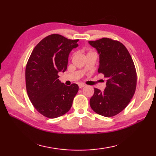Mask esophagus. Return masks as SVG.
Returning a JSON list of instances; mask_svg holds the SVG:
<instances>
[{"mask_svg": "<svg viewBox=\"0 0 156 156\" xmlns=\"http://www.w3.org/2000/svg\"><path fill=\"white\" fill-rule=\"evenodd\" d=\"M84 84H82V83H80V84H78V87H79V88H83L84 87Z\"/></svg>", "mask_w": 156, "mask_h": 156, "instance_id": "34e87169", "label": "esophagus"}]
</instances>
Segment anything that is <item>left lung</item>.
I'll list each match as a JSON object with an SVG mask.
<instances>
[{
	"label": "left lung",
	"instance_id": "obj_1",
	"mask_svg": "<svg viewBox=\"0 0 156 156\" xmlns=\"http://www.w3.org/2000/svg\"><path fill=\"white\" fill-rule=\"evenodd\" d=\"M88 44L99 55L98 73L107 78L104 91L94 88L90 107L102 116L112 117L125 109L135 94L137 74L134 63L125 46L118 41L102 38Z\"/></svg>",
	"mask_w": 156,
	"mask_h": 156
}]
</instances>
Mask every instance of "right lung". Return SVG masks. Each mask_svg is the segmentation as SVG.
<instances>
[{
    "instance_id": "right-lung-1",
    "label": "right lung",
    "mask_w": 156,
    "mask_h": 156,
    "mask_svg": "<svg viewBox=\"0 0 156 156\" xmlns=\"http://www.w3.org/2000/svg\"><path fill=\"white\" fill-rule=\"evenodd\" d=\"M78 41L50 35L35 46L29 57L25 69L27 94L36 110L46 117L54 119L66 114L78 91L77 84L65 85L58 74L66 70L69 54L78 47Z\"/></svg>"
}]
</instances>
